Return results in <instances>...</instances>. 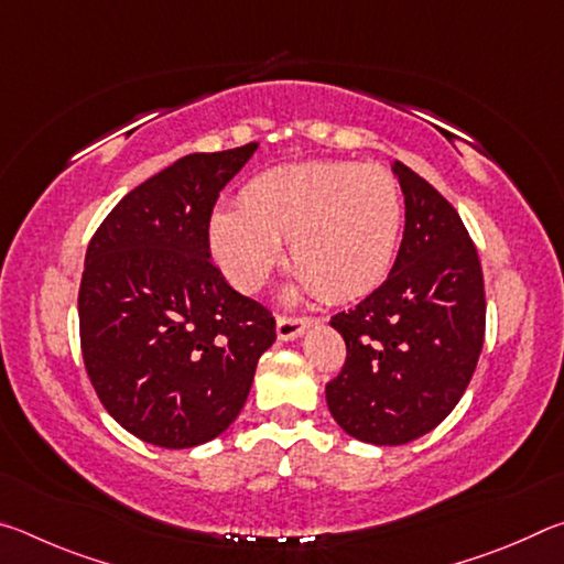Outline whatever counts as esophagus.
<instances>
[{"mask_svg": "<svg viewBox=\"0 0 564 564\" xmlns=\"http://www.w3.org/2000/svg\"><path fill=\"white\" fill-rule=\"evenodd\" d=\"M313 318H299V316H279L275 318V336L281 340H295L303 336V330L308 328Z\"/></svg>", "mask_w": 564, "mask_h": 564, "instance_id": "esophagus-1", "label": "esophagus"}]
</instances>
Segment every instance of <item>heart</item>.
<instances>
[{"mask_svg":"<svg viewBox=\"0 0 564 564\" xmlns=\"http://www.w3.org/2000/svg\"><path fill=\"white\" fill-rule=\"evenodd\" d=\"M403 231V194L383 166L305 161L253 176L238 208L208 224L216 263L241 291L261 289L289 241L299 289L358 299L386 279Z\"/></svg>","mask_w":564,"mask_h":564,"instance_id":"obj_1","label":"heart"}]
</instances>
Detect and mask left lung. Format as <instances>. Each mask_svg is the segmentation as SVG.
Masks as SVG:
<instances>
[{"mask_svg":"<svg viewBox=\"0 0 564 564\" xmlns=\"http://www.w3.org/2000/svg\"><path fill=\"white\" fill-rule=\"evenodd\" d=\"M405 231L383 285L330 326L346 362L326 386L330 415L348 435L405 445L451 415L485 340L480 259L460 216L413 169L395 161Z\"/></svg>","mask_w":564,"mask_h":564,"instance_id":"1","label":"left lung"}]
</instances>
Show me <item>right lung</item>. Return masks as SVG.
<instances>
[{
	"label": "right lung",
	"instance_id": "right-lung-1",
	"mask_svg": "<svg viewBox=\"0 0 564 564\" xmlns=\"http://www.w3.org/2000/svg\"><path fill=\"white\" fill-rule=\"evenodd\" d=\"M256 149L174 161L129 191L89 241L84 366L107 413L144 443L181 451L221 435L275 340L271 311L234 291L208 248L216 198Z\"/></svg>",
	"mask_w": 564,
	"mask_h": 564
}]
</instances>
